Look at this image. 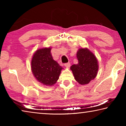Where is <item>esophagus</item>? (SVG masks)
I'll use <instances>...</instances> for the list:
<instances>
[{
    "label": "esophagus",
    "mask_w": 126,
    "mask_h": 126,
    "mask_svg": "<svg viewBox=\"0 0 126 126\" xmlns=\"http://www.w3.org/2000/svg\"><path fill=\"white\" fill-rule=\"evenodd\" d=\"M64 66L65 67H67V68H69V67L70 66H71V63H65L64 64Z\"/></svg>",
    "instance_id": "esophagus-1"
}]
</instances>
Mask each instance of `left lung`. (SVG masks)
<instances>
[{"label":"left lung","instance_id":"1","mask_svg":"<svg viewBox=\"0 0 126 126\" xmlns=\"http://www.w3.org/2000/svg\"><path fill=\"white\" fill-rule=\"evenodd\" d=\"M78 63L71 67L76 80L84 85L89 83L97 76L98 63L94 54L88 48H80L77 53Z\"/></svg>","mask_w":126,"mask_h":126}]
</instances>
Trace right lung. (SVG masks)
<instances>
[{
    "label": "right lung",
    "instance_id": "right-lung-1",
    "mask_svg": "<svg viewBox=\"0 0 126 126\" xmlns=\"http://www.w3.org/2000/svg\"><path fill=\"white\" fill-rule=\"evenodd\" d=\"M51 48L36 50L31 62L32 71L38 82L46 86H53L59 79L63 68L53 59Z\"/></svg>",
    "mask_w": 126,
    "mask_h": 126
}]
</instances>
